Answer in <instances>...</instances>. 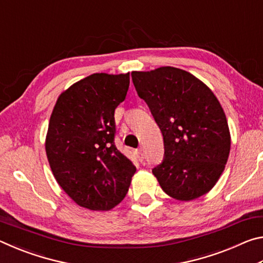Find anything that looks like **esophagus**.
Returning <instances> with one entry per match:
<instances>
[{"label":"esophagus","mask_w":263,"mask_h":263,"mask_svg":"<svg viewBox=\"0 0 263 263\" xmlns=\"http://www.w3.org/2000/svg\"><path fill=\"white\" fill-rule=\"evenodd\" d=\"M137 157H138V159H139V161H140V162L142 161V160H144L145 155H144V151H142V148H140V149H138V151H137Z\"/></svg>","instance_id":"esophagus-1"}]
</instances>
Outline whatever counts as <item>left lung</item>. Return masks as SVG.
<instances>
[{
  "instance_id": "1",
  "label": "left lung",
  "mask_w": 263,
  "mask_h": 263,
  "mask_svg": "<svg viewBox=\"0 0 263 263\" xmlns=\"http://www.w3.org/2000/svg\"><path fill=\"white\" fill-rule=\"evenodd\" d=\"M131 77L163 136V161L152 171L160 186L177 201L205 195L224 172L231 148L219 101L201 80L171 66Z\"/></svg>"
}]
</instances>
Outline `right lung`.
<instances>
[{"mask_svg":"<svg viewBox=\"0 0 263 263\" xmlns=\"http://www.w3.org/2000/svg\"><path fill=\"white\" fill-rule=\"evenodd\" d=\"M130 73H95L58 97L45 140L53 175L78 205L108 211L127 194L136 167L115 146V109Z\"/></svg>","mask_w":263,"mask_h":263,"instance_id":"obj_1","label":"right lung"}]
</instances>
